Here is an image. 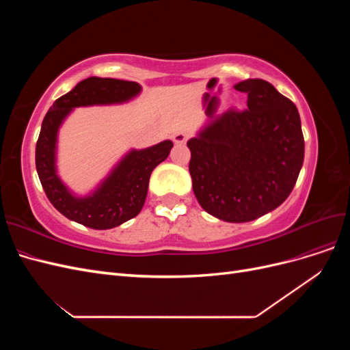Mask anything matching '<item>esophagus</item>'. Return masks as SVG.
I'll return each mask as SVG.
<instances>
[{
  "label": "esophagus",
  "mask_w": 350,
  "mask_h": 350,
  "mask_svg": "<svg viewBox=\"0 0 350 350\" xmlns=\"http://www.w3.org/2000/svg\"><path fill=\"white\" fill-rule=\"evenodd\" d=\"M187 140H188V134H187V133L179 131V133H176V134L174 135V143H175V144H185Z\"/></svg>",
  "instance_id": "34e87169"
}]
</instances>
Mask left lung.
I'll use <instances>...</instances> for the list:
<instances>
[{
	"mask_svg": "<svg viewBox=\"0 0 350 350\" xmlns=\"http://www.w3.org/2000/svg\"><path fill=\"white\" fill-rule=\"evenodd\" d=\"M245 111L210 121L187 146L196 198L208 215L230 224L256 220L289 197L304 163L299 112L266 80L235 84Z\"/></svg>",
	"mask_w": 350,
	"mask_h": 350,
	"instance_id": "1",
	"label": "left lung"
}]
</instances>
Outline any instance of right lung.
<instances>
[{"instance_id":"1","label":"right lung","mask_w":350,"mask_h":350,"mask_svg":"<svg viewBox=\"0 0 350 350\" xmlns=\"http://www.w3.org/2000/svg\"><path fill=\"white\" fill-rule=\"evenodd\" d=\"M142 92L135 81L89 77L58 98L46 112L36 143V171L48 200L61 215L92 229H112L140 213L153 169L171 153L165 140L147 149L126 152L111 172L86 196H77L62 183L57 169L58 131L67 116L80 107L120 105Z\"/></svg>"}]
</instances>
